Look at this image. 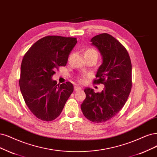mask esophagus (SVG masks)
Listing matches in <instances>:
<instances>
[{
  "label": "esophagus",
  "mask_w": 157,
  "mask_h": 157,
  "mask_svg": "<svg viewBox=\"0 0 157 157\" xmlns=\"http://www.w3.org/2000/svg\"><path fill=\"white\" fill-rule=\"evenodd\" d=\"M82 90V88L79 87V86H74V90L75 91H79V90Z\"/></svg>",
  "instance_id": "34e87169"
}]
</instances>
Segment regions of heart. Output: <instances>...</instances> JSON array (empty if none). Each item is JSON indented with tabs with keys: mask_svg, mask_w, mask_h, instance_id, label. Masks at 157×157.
<instances>
[{
	"mask_svg": "<svg viewBox=\"0 0 157 157\" xmlns=\"http://www.w3.org/2000/svg\"><path fill=\"white\" fill-rule=\"evenodd\" d=\"M85 55H89V56H91V55H96V56H98V53H97V52H96V50H94V49H93V48H89V49H88L87 50H86V51L85 52ZM85 75H83L82 76L79 77V78H78L79 82H83L84 80H85Z\"/></svg>",
	"mask_w": 157,
	"mask_h": 157,
	"instance_id": "1",
	"label": "heart"
}]
</instances>
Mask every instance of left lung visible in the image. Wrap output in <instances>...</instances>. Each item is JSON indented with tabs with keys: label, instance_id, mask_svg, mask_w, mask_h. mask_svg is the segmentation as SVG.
I'll use <instances>...</instances> for the list:
<instances>
[{
	"label": "left lung",
	"instance_id": "8db88e82",
	"mask_svg": "<svg viewBox=\"0 0 157 157\" xmlns=\"http://www.w3.org/2000/svg\"><path fill=\"white\" fill-rule=\"evenodd\" d=\"M91 42L103 58L93 83L103 84L105 89L96 93L93 89L86 88L81 109L88 120L101 123L113 118L126 103L132 87V65L124 46L111 35H98Z\"/></svg>",
	"mask_w": 157,
	"mask_h": 157
}]
</instances>
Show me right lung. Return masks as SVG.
<instances>
[{
	"label": "right lung",
	"instance_id": "obj_1",
	"mask_svg": "<svg viewBox=\"0 0 157 157\" xmlns=\"http://www.w3.org/2000/svg\"><path fill=\"white\" fill-rule=\"evenodd\" d=\"M75 37L48 36L38 40L23 57L19 86L26 105L43 121H52L60 115L74 86L71 82L57 84L52 79L56 70L65 67L77 43Z\"/></svg>",
	"mask_w": 157,
	"mask_h": 157
}]
</instances>
